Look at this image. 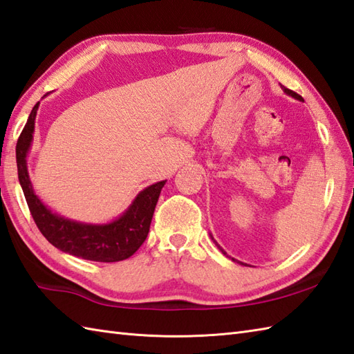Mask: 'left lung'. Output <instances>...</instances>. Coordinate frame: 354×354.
Segmentation results:
<instances>
[{
	"instance_id": "left-lung-1",
	"label": "left lung",
	"mask_w": 354,
	"mask_h": 354,
	"mask_svg": "<svg viewBox=\"0 0 354 354\" xmlns=\"http://www.w3.org/2000/svg\"><path fill=\"white\" fill-rule=\"evenodd\" d=\"M281 88H283V91H285V92L288 93V95H290V97H294V98H297V100H303V98H301L300 95H298V93H295L294 91H290V89L285 88V86H281ZM212 239H214V238H212ZM214 242H215V241H214ZM216 245H218V243H216ZM218 248L223 251V254H227V253H225V251H224V250H223L221 247H219V245H218ZM232 261H234V262H238V261H236V259H233V257H232ZM238 263H241V265H245V263H242V262H238Z\"/></svg>"
}]
</instances>
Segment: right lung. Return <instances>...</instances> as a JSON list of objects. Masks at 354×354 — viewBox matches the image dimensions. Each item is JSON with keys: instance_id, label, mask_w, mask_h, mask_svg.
Instances as JSON below:
<instances>
[{"instance_id": "obj_1", "label": "right lung", "mask_w": 354, "mask_h": 354, "mask_svg": "<svg viewBox=\"0 0 354 354\" xmlns=\"http://www.w3.org/2000/svg\"><path fill=\"white\" fill-rule=\"evenodd\" d=\"M37 107L39 103L31 111L17 144L18 178L37 229L56 248L86 261L120 262L129 259L147 239L157 200L167 180L140 191L130 207L109 224L77 223L53 214L35 194L27 171V154L33 140Z\"/></svg>"}]
</instances>
